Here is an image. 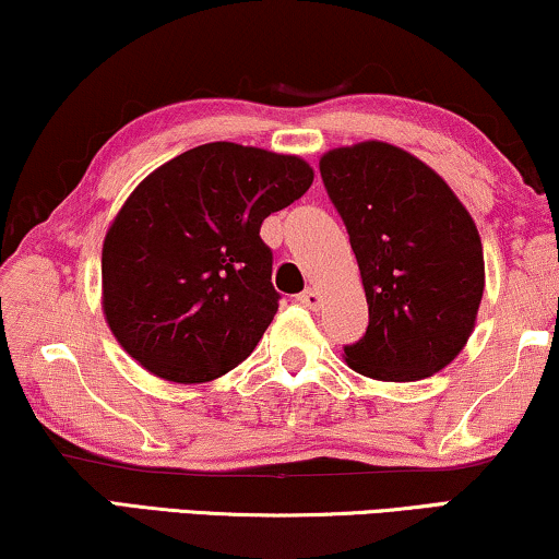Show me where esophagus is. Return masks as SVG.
Segmentation results:
<instances>
[{
    "label": "esophagus",
    "mask_w": 559,
    "mask_h": 559,
    "mask_svg": "<svg viewBox=\"0 0 559 559\" xmlns=\"http://www.w3.org/2000/svg\"><path fill=\"white\" fill-rule=\"evenodd\" d=\"M320 300H323V295H320L316 287H308V289H305V293L297 295V302L305 305V308H310V310H316L318 305H320Z\"/></svg>",
    "instance_id": "34e87169"
}]
</instances>
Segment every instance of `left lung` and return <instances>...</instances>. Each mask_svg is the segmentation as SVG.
<instances>
[{"label":"left lung","instance_id":"1","mask_svg":"<svg viewBox=\"0 0 559 559\" xmlns=\"http://www.w3.org/2000/svg\"><path fill=\"white\" fill-rule=\"evenodd\" d=\"M320 175L369 302V328L343 348L346 364L377 381L445 369L476 328L486 285L471 213L430 165L389 142L328 150Z\"/></svg>","mask_w":559,"mask_h":559}]
</instances>
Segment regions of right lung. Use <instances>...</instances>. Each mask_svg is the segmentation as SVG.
I'll use <instances>...</instances> for the list:
<instances>
[{
	"instance_id": "add662e5",
	"label": "right lung",
	"mask_w": 559,
	"mask_h": 559,
	"mask_svg": "<svg viewBox=\"0 0 559 559\" xmlns=\"http://www.w3.org/2000/svg\"><path fill=\"white\" fill-rule=\"evenodd\" d=\"M312 178L302 157L234 142L201 144L150 173L104 236L102 308L119 346L175 384L239 366L280 300L259 228Z\"/></svg>"
}]
</instances>
